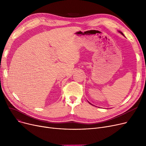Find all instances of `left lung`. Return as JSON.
I'll return each instance as SVG.
<instances>
[{
	"mask_svg": "<svg viewBox=\"0 0 146 146\" xmlns=\"http://www.w3.org/2000/svg\"><path fill=\"white\" fill-rule=\"evenodd\" d=\"M119 33H121V34H122V35H124V34H123V33H121V31H119Z\"/></svg>",
	"mask_w": 146,
	"mask_h": 146,
	"instance_id": "8db88e82",
	"label": "left lung"
}]
</instances>
